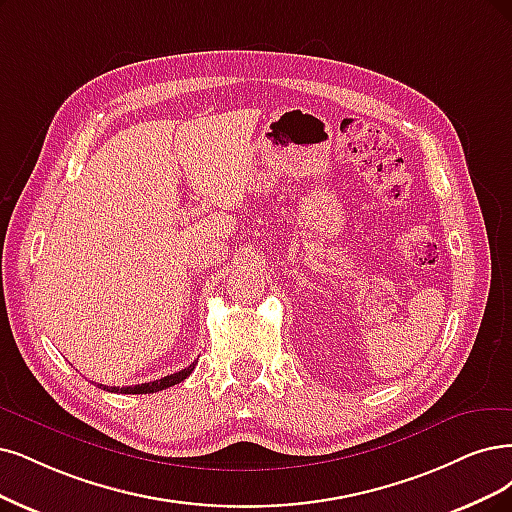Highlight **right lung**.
<instances>
[{"instance_id":"1","label":"right lung","mask_w":512,"mask_h":512,"mask_svg":"<svg viewBox=\"0 0 512 512\" xmlns=\"http://www.w3.org/2000/svg\"><path fill=\"white\" fill-rule=\"evenodd\" d=\"M194 367H196V363H192V365L181 369V371H177V373H170V375L162 377V380L139 384V386H126V388H116V386H113V388H109V386H103V384H101V388H103V390H109V392H122V394H151V392H160V390H166V388H170V386H175V384L183 382L185 377L194 371Z\"/></svg>"}]
</instances>
